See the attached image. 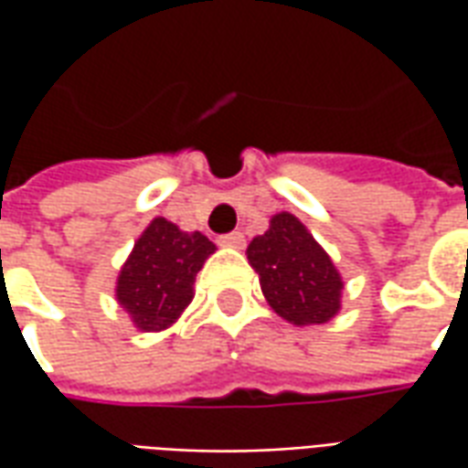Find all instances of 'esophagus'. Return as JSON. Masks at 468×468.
<instances>
[{
  "mask_svg": "<svg viewBox=\"0 0 468 468\" xmlns=\"http://www.w3.org/2000/svg\"><path fill=\"white\" fill-rule=\"evenodd\" d=\"M220 245H225V248H243L245 245V235L240 233V230H235V233H228L220 238Z\"/></svg>",
  "mask_w": 468,
  "mask_h": 468,
  "instance_id": "obj_1",
  "label": "esophagus"
}]
</instances>
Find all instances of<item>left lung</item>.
<instances>
[{"label": "left lung", "instance_id": "8db88e82", "mask_svg": "<svg viewBox=\"0 0 468 468\" xmlns=\"http://www.w3.org/2000/svg\"><path fill=\"white\" fill-rule=\"evenodd\" d=\"M245 253L268 305L288 324H328L341 311V273L295 215H273Z\"/></svg>", "mask_w": 468, "mask_h": 468}]
</instances>
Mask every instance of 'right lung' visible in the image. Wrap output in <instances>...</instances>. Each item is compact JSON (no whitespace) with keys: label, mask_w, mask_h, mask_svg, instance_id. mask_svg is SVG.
Listing matches in <instances>:
<instances>
[{"label":"right lung","mask_w":468,"mask_h":468,"mask_svg":"<svg viewBox=\"0 0 468 468\" xmlns=\"http://www.w3.org/2000/svg\"><path fill=\"white\" fill-rule=\"evenodd\" d=\"M215 245L203 233H185L154 218L134 240L130 258L117 275V303L144 334L173 325L193 301V283Z\"/></svg>","instance_id":"1"}]
</instances>
